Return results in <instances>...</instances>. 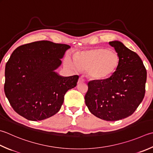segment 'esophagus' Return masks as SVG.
I'll use <instances>...</instances> for the list:
<instances>
[{
    "mask_svg": "<svg viewBox=\"0 0 153 153\" xmlns=\"http://www.w3.org/2000/svg\"><path fill=\"white\" fill-rule=\"evenodd\" d=\"M85 82V79L83 78V77H82V76L79 77V80H78V83H80V82Z\"/></svg>",
    "mask_w": 153,
    "mask_h": 153,
    "instance_id": "obj_1",
    "label": "esophagus"
}]
</instances>
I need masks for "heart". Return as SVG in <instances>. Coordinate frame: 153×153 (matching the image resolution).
Returning a JSON list of instances; mask_svg holds the SVG:
<instances>
[{"label":"heart","mask_w":153,"mask_h":153,"mask_svg":"<svg viewBox=\"0 0 153 153\" xmlns=\"http://www.w3.org/2000/svg\"><path fill=\"white\" fill-rule=\"evenodd\" d=\"M65 63L69 67L86 70L92 79L102 80L115 72L119 65V57L113 51L97 48L76 53L75 60L70 56H67Z\"/></svg>","instance_id":"heart-1"}]
</instances>
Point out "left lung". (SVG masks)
<instances>
[{
	"label": "left lung",
	"instance_id": "obj_1",
	"mask_svg": "<svg viewBox=\"0 0 153 153\" xmlns=\"http://www.w3.org/2000/svg\"><path fill=\"white\" fill-rule=\"evenodd\" d=\"M119 57L115 72L109 78L88 83L85 102L93 115L108 121L127 117L144 98L146 70L137 53L119 41L109 42Z\"/></svg>",
	"mask_w": 153,
	"mask_h": 153
}]
</instances>
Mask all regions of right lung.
Returning a JSON list of instances; mask_svg holds the SVG:
<instances>
[{
  "label": "right lung",
  "mask_w": 153,
  "mask_h": 153,
  "mask_svg": "<svg viewBox=\"0 0 153 153\" xmlns=\"http://www.w3.org/2000/svg\"><path fill=\"white\" fill-rule=\"evenodd\" d=\"M70 46L42 40L24 44L14 50L5 66L4 93L18 114L30 121L55 115L64 95L76 87L79 76L56 73L61 59Z\"/></svg>",
  "instance_id": "right-lung-1"
}]
</instances>
